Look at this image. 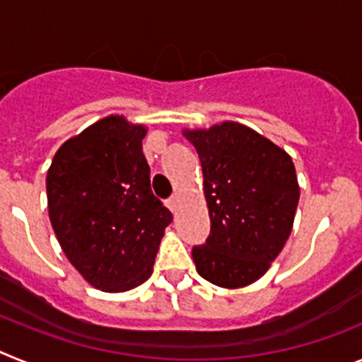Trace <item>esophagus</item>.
<instances>
[{
    "instance_id": "obj_1",
    "label": "esophagus",
    "mask_w": 362,
    "mask_h": 362,
    "mask_svg": "<svg viewBox=\"0 0 362 362\" xmlns=\"http://www.w3.org/2000/svg\"><path fill=\"white\" fill-rule=\"evenodd\" d=\"M179 204H181V196H179V194H175L174 197H170V199H168V209H170L172 212H177Z\"/></svg>"
}]
</instances>
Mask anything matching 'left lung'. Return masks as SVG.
Returning a JSON list of instances; mask_svg holds the SVG:
<instances>
[{"instance_id": "8db88e82", "label": "left lung", "mask_w": 362, "mask_h": 362, "mask_svg": "<svg viewBox=\"0 0 362 362\" xmlns=\"http://www.w3.org/2000/svg\"><path fill=\"white\" fill-rule=\"evenodd\" d=\"M203 166L210 216L206 243L192 248L196 270L221 288H243L267 274L292 233L299 183L281 146L235 121L183 130Z\"/></svg>"}]
</instances>
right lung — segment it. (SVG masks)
I'll return each instance as SVG.
<instances>
[{
	"label": "right lung",
	"mask_w": 362,
	"mask_h": 362,
	"mask_svg": "<svg viewBox=\"0 0 362 362\" xmlns=\"http://www.w3.org/2000/svg\"><path fill=\"white\" fill-rule=\"evenodd\" d=\"M145 124L107 116L59 146L47 172L54 233L83 279L103 292L145 283L170 210L153 197Z\"/></svg>",
	"instance_id": "right-lung-1"
}]
</instances>
